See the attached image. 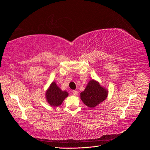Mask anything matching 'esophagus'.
<instances>
[{
    "mask_svg": "<svg viewBox=\"0 0 150 150\" xmlns=\"http://www.w3.org/2000/svg\"><path fill=\"white\" fill-rule=\"evenodd\" d=\"M72 94H73L74 96H76V95H78V92L77 91H72Z\"/></svg>",
    "mask_w": 150,
    "mask_h": 150,
    "instance_id": "34e87169",
    "label": "esophagus"
}]
</instances>
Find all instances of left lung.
Wrapping results in <instances>:
<instances>
[{
	"label": "left lung",
	"mask_w": 150,
	"mask_h": 150,
	"mask_svg": "<svg viewBox=\"0 0 150 150\" xmlns=\"http://www.w3.org/2000/svg\"><path fill=\"white\" fill-rule=\"evenodd\" d=\"M108 91L101 87L97 81H90L84 91L81 93V99L89 108H94L105 100Z\"/></svg>",
	"instance_id": "8db88e82"
}]
</instances>
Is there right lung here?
Returning <instances> with one entry per match:
<instances>
[{
	"label": "right lung",
	"mask_w": 150,
	"mask_h": 150,
	"mask_svg": "<svg viewBox=\"0 0 150 150\" xmlns=\"http://www.w3.org/2000/svg\"><path fill=\"white\" fill-rule=\"evenodd\" d=\"M46 95L47 101L50 105L57 107L61 105L64 99L68 96V93L66 91H62L56 83L54 82L47 89Z\"/></svg>",
	"instance_id": "add662e5"
}]
</instances>
